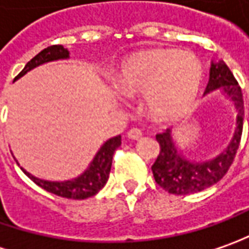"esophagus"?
<instances>
[{
    "mask_svg": "<svg viewBox=\"0 0 249 249\" xmlns=\"http://www.w3.org/2000/svg\"><path fill=\"white\" fill-rule=\"evenodd\" d=\"M126 136H128V139L136 141V139H139V138L142 136V131L141 129H138V128H132V129H129V131H128Z\"/></svg>",
    "mask_w": 249,
    "mask_h": 249,
    "instance_id": "34e87169",
    "label": "esophagus"
}]
</instances>
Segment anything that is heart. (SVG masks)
I'll list each match as a JSON object with an SVG mask.
<instances>
[{"instance_id":"obj_1","label":"heart","mask_w":249,"mask_h":249,"mask_svg":"<svg viewBox=\"0 0 249 249\" xmlns=\"http://www.w3.org/2000/svg\"><path fill=\"white\" fill-rule=\"evenodd\" d=\"M202 78L201 60L192 52L153 49L125 59L114 82L124 95H142V106L150 118L171 123L196 107Z\"/></svg>"}]
</instances>
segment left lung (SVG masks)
Returning a JSON list of instances; mask_svg holds the SVG:
<instances>
[{
    "label": "left lung",
    "instance_id": "obj_1",
    "mask_svg": "<svg viewBox=\"0 0 249 249\" xmlns=\"http://www.w3.org/2000/svg\"><path fill=\"white\" fill-rule=\"evenodd\" d=\"M216 89L222 90L230 99L236 110V126L231 141L218 156L205 161L186 159L183 153L178 149L171 129L156 135L160 144V154L153 164L151 171L157 184L168 193L184 196L201 192L212 184L218 183L233 164L243 133L244 100L238 82L223 60L211 63L210 81L205 93Z\"/></svg>",
    "mask_w": 249,
    "mask_h": 249
}]
</instances>
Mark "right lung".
Instances as JSON below:
<instances>
[{"label": "right lung", "mask_w": 249, "mask_h": 249, "mask_svg": "<svg viewBox=\"0 0 249 249\" xmlns=\"http://www.w3.org/2000/svg\"><path fill=\"white\" fill-rule=\"evenodd\" d=\"M69 57H70V52L63 45H52V47L45 48L24 66V69L15 80L20 78L27 71H30L44 63L69 59ZM120 146H121L120 135L105 142L100 146L98 153L95 154L93 160L90 161L88 168L82 172L81 175L74 178V179H70V180H63V182L45 180V179H39V178L31 175L30 172H27L23 168L22 171L34 183L38 184L39 187H42L49 193L59 196V197H65V198H71V200H84V198L95 196L106 184L108 175H110V169H111L113 154L117 150V147H120Z\"/></svg>", "instance_id": "add662e5"}]
</instances>
